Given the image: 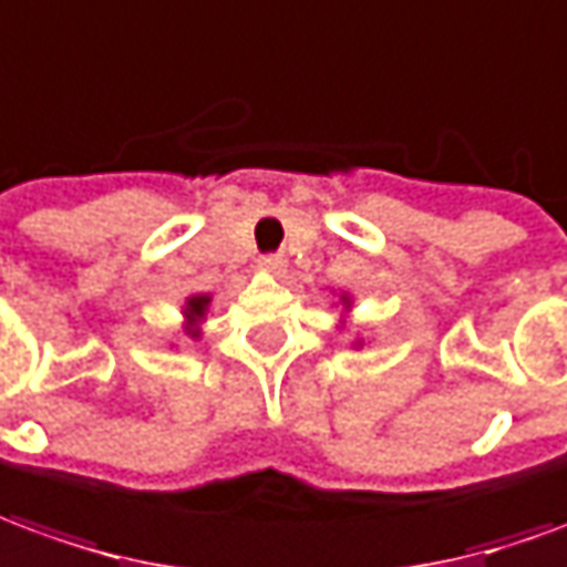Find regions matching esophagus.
Segmentation results:
<instances>
[{
  "label": "esophagus",
  "mask_w": 567,
  "mask_h": 567,
  "mask_svg": "<svg viewBox=\"0 0 567 567\" xmlns=\"http://www.w3.org/2000/svg\"><path fill=\"white\" fill-rule=\"evenodd\" d=\"M285 264H288V260H285V255H260L257 257V267L267 272H282Z\"/></svg>",
  "instance_id": "1"
}]
</instances>
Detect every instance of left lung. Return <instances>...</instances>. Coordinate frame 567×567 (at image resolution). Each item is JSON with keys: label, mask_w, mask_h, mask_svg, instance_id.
<instances>
[{"label": "left lung", "mask_w": 567, "mask_h": 567, "mask_svg": "<svg viewBox=\"0 0 567 567\" xmlns=\"http://www.w3.org/2000/svg\"><path fill=\"white\" fill-rule=\"evenodd\" d=\"M340 300H343V307H350V300H347V297H340Z\"/></svg>", "instance_id": "obj_1"}]
</instances>
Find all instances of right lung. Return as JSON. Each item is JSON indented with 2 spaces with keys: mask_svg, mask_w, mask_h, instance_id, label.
I'll list each match as a JSON object with an SVG mask.
<instances>
[{
  "mask_svg": "<svg viewBox=\"0 0 567 567\" xmlns=\"http://www.w3.org/2000/svg\"><path fill=\"white\" fill-rule=\"evenodd\" d=\"M208 303H212V297L208 295H193L187 300V307H184V316H187V331L196 338L199 331H196V324L205 319V310H208Z\"/></svg>",
  "mask_w": 567,
  "mask_h": 567,
  "instance_id": "obj_1",
  "label": "right lung"
}]
</instances>
